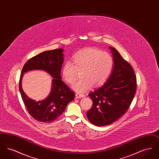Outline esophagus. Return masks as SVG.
<instances>
[{
  "label": "esophagus",
  "mask_w": 159,
  "mask_h": 159,
  "mask_svg": "<svg viewBox=\"0 0 159 159\" xmlns=\"http://www.w3.org/2000/svg\"><path fill=\"white\" fill-rule=\"evenodd\" d=\"M75 96H76V98H83V97H84V95L83 94L77 93H76Z\"/></svg>",
  "instance_id": "34e87169"
}]
</instances>
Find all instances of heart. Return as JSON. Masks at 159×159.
Segmentation results:
<instances>
[{"label":"heart","instance_id":"obj_1","mask_svg":"<svg viewBox=\"0 0 159 159\" xmlns=\"http://www.w3.org/2000/svg\"><path fill=\"white\" fill-rule=\"evenodd\" d=\"M73 62L68 61L62 66L61 73L64 80L72 84L80 72L81 79L72 86L78 93L90 90L92 86L98 87L104 83L113 66L110 54L94 48L83 49L73 57Z\"/></svg>","mask_w":159,"mask_h":159}]
</instances>
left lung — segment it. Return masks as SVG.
Returning a JSON list of instances; mask_svg holds the SVG:
<instances>
[{
    "label": "left lung",
    "instance_id": "1",
    "mask_svg": "<svg viewBox=\"0 0 159 159\" xmlns=\"http://www.w3.org/2000/svg\"><path fill=\"white\" fill-rule=\"evenodd\" d=\"M113 57L111 74L102 86L89 93L93 101L87 117L97 126L108 125L125 113L135 96L136 79L134 69L119 52L109 47Z\"/></svg>",
    "mask_w": 159,
    "mask_h": 159
}]
</instances>
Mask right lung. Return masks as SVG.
I'll list each match as a JSON object with an SVG mask.
<instances>
[{
  "label": "right lung",
  "instance_id": "right-lung-1",
  "mask_svg": "<svg viewBox=\"0 0 159 159\" xmlns=\"http://www.w3.org/2000/svg\"><path fill=\"white\" fill-rule=\"evenodd\" d=\"M63 51L60 48L39 53L28 61L22 69L19 82L21 95L29 113L38 121L50 123L55 120L63 113L68 103L75 99L74 92L61 80ZM35 69L45 70L54 78L49 96L43 100L38 102L27 97L21 87L23 73Z\"/></svg>",
  "mask_w": 159,
  "mask_h": 159
}]
</instances>
